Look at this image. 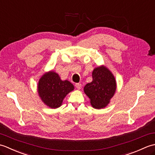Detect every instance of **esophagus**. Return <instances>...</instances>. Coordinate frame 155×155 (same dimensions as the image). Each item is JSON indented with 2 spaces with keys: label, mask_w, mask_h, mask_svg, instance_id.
<instances>
[{
  "label": "esophagus",
  "mask_w": 155,
  "mask_h": 155,
  "mask_svg": "<svg viewBox=\"0 0 155 155\" xmlns=\"http://www.w3.org/2000/svg\"><path fill=\"white\" fill-rule=\"evenodd\" d=\"M75 87H77V88L78 90H80L81 88V87H82V85L80 83H76L75 84Z\"/></svg>",
  "instance_id": "1"
}]
</instances>
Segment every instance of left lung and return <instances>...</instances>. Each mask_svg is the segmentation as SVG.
Listing matches in <instances>:
<instances>
[{"instance_id": "obj_1", "label": "left lung", "mask_w": 155, "mask_h": 155, "mask_svg": "<svg viewBox=\"0 0 155 155\" xmlns=\"http://www.w3.org/2000/svg\"><path fill=\"white\" fill-rule=\"evenodd\" d=\"M93 81L84 87V92L90 98L91 106L103 108L110 103L117 89V82L112 72L104 65L94 68Z\"/></svg>"}]
</instances>
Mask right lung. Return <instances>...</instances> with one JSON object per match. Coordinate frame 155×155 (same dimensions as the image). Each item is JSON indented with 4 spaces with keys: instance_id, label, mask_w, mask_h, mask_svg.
<instances>
[{
    "instance_id": "right-lung-1",
    "label": "right lung",
    "mask_w": 155,
    "mask_h": 155,
    "mask_svg": "<svg viewBox=\"0 0 155 155\" xmlns=\"http://www.w3.org/2000/svg\"><path fill=\"white\" fill-rule=\"evenodd\" d=\"M74 89V85L70 81H62L53 71L45 72L37 85L38 96L43 103L51 108L60 107L65 97Z\"/></svg>"
}]
</instances>
